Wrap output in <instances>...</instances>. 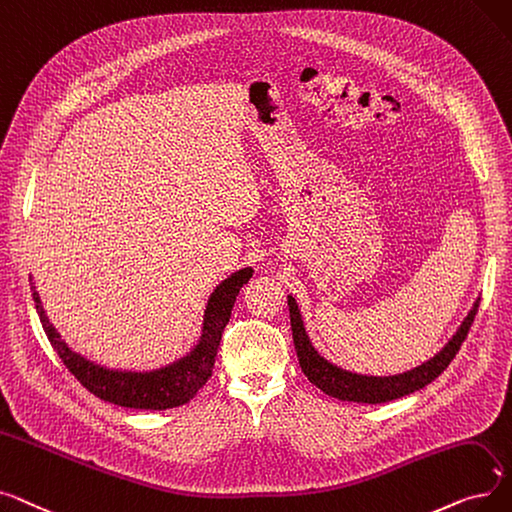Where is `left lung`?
I'll return each mask as SVG.
<instances>
[{
	"mask_svg": "<svg viewBox=\"0 0 512 512\" xmlns=\"http://www.w3.org/2000/svg\"><path fill=\"white\" fill-rule=\"evenodd\" d=\"M289 306V321H291V335H294V346L298 352L300 367L310 383L325 392L327 396H333L344 402H362V404H383L392 402L398 398H404L408 394H415L425 385H429L433 379L440 377L448 364L454 360L456 352L460 350L462 342L473 325V319L479 308V298L475 300L471 312L465 316V321L458 327V331L452 335L450 342L437 352L427 362L419 364V367L410 369L406 373L387 375V377H375V375H360L346 371L337 364L323 358L316 348L312 346L310 337L306 333L302 312L298 308V302L294 296H287Z\"/></svg>",
	"mask_w": 512,
	"mask_h": 512,
	"instance_id": "left-lung-1",
	"label": "left lung"
}]
</instances>
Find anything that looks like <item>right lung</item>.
<instances>
[{
	"instance_id": "1",
	"label": "right lung",
	"mask_w": 512,
	"mask_h": 512,
	"mask_svg": "<svg viewBox=\"0 0 512 512\" xmlns=\"http://www.w3.org/2000/svg\"><path fill=\"white\" fill-rule=\"evenodd\" d=\"M252 273V266H246V269H239L231 273L225 281L218 283L206 302L202 335L198 339V344L175 362L164 364V367L152 371L108 369L104 364H97L72 350L62 339L58 329L52 325V321L47 319L33 275L29 277V281L37 314L52 348L62 358L66 369L75 375L93 396L125 408L166 410L187 404L198 394V389L204 387L210 379L214 369V358L218 346H221L223 329L231 319L235 298L243 283L250 281Z\"/></svg>"
}]
</instances>
